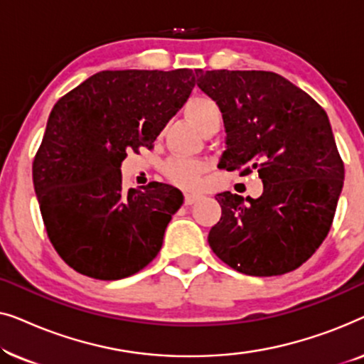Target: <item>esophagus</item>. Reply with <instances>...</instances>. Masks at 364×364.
Instances as JSON below:
<instances>
[{
	"mask_svg": "<svg viewBox=\"0 0 364 364\" xmlns=\"http://www.w3.org/2000/svg\"><path fill=\"white\" fill-rule=\"evenodd\" d=\"M200 196H196V193H187L186 196V205H192V203H196Z\"/></svg>",
	"mask_w": 364,
	"mask_h": 364,
	"instance_id": "34e87169",
	"label": "esophagus"
}]
</instances>
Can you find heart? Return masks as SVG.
Returning a JSON list of instances; mask_svg holds the SVG:
<instances>
[{
  "instance_id": "obj_1",
  "label": "heart",
  "mask_w": 364,
  "mask_h": 364,
  "mask_svg": "<svg viewBox=\"0 0 364 364\" xmlns=\"http://www.w3.org/2000/svg\"><path fill=\"white\" fill-rule=\"evenodd\" d=\"M186 114L200 132L222 122L220 107L215 101L205 96L192 97L186 106ZM203 172H205V164L197 159H173L166 167L167 177L186 191H193L200 186Z\"/></svg>"
}]
</instances>
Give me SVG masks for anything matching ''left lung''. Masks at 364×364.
<instances>
[{
	"label": "left lung",
	"mask_w": 364,
	"mask_h": 364,
	"mask_svg": "<svg viewBox=\"0 0 364 364\" xmlns=\"http://www.w3.org/2000/svg\"><path fill=\"white\" fill-rule=\"evenodd\" d=\"M197 86L220 107L225 151L218 168L258 172V198L217 193L213 253L252 277L303 265L330 232L345 167L330 119L315 99L270 71H202Z\"/></svg>",
	"instance_id": "8db88e82"
}]
</instances>
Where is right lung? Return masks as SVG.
<instances>
[{
  "label": "right lung",
  "instance_id": "add662e5",
  "mask_svg": "<svg viewBox=\"0 0 364 364\" xmlns=\"http://www.w3.org/2000/svg\"><path fill=\"white\" fill-rule=\"evenodd\" d=\"M193 86L192 69L101 71L54 104L33 182L49 240L76 272L121 280L157 257L183 196L159 182L124 191L121 164L152 146Z\"/></svg>",
  "mask_w": 364,
  "mask_h": 364
}]
</instances>
